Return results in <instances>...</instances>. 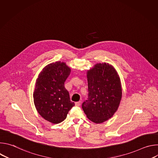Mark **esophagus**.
Listing matches in <instances>:
<instances>
[{
    "mask_svg": "<svg viewBox=\"0 0 158 158\" xmlns=\"http://www.w3.org/2000/svg\"><path fill=\"white\" fill-rule=\"evenodd\" d=\"M81 104V101H78V102H75V105H76V106H80Z\"/></svg>",
    "mask_w": 158,
    "mask_h": 158,
    "instance_id": "1",
    "label": "esophagus"
}]
</instances>
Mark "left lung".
<instances>
[{
  "instance_id": "left-lung-1",
  "label": "left lung",
  "mask_w": 158,
  "mask_h": 158,
  "mask_svg": "<svg viewBox=\"0 0 158 158\" xmlns=\"http://www.w3.org/2000/svg\"><path fill=\"white\" fill-rule=\"evenodd\" d=\"M87 77L88 97L82 108L89 119L102 123L118 110L122 97L120 79L114 67L106 63L96 64Z\"/></svg>"
}]
</instances>
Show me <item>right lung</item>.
Instances as JSON below:
<instances>
[{"label":"right lung","instance_id":"right-lung-1","mask_svg":"<svg viewBox=\"0 0 158 158\" xmlns=\"http://www.w3.org/2000/svg\"><path fill=\"white\" fill-rule=\"evenodd\" d=\"M71 69L64 62H56L43 69L39 74L34 92V101L39 114L53 124L62 122L74 106L64 82Z\"/></svg>","mask_w":158,"mask_h":158}]
</instances>
